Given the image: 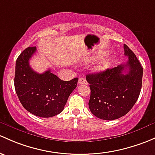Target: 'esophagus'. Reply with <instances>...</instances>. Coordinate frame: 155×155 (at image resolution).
I'll use <instances>...</instances> for the list:
<instances>
[{"instance_id":"34e87169","label":"esophagus","mask_w":155,"mask_h":155,"mask_svg":"<svg viewBox=\"0 0 155 155\" xmlns=\"http://www.w3.org/2000/svg\"><path fill=\"white\" fill-rule=\"evenodd\" d=\"M78 84H86L85 79H84V78H80V79H79V81H78Z\"/></svg>"}]
</instances>
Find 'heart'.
Returning <instances> with one entry per match:
<instances>
[{"mask_svg": "<svg viewBox=\"0 0 155 155\" xmlns=\"http://www.w3.org/2000/svg\"><path fill=\"white\" fill-rule=\"evenodd\" d=\"M108 65H109V60L108 59L103 60V61H101V62L99 63V64L97 66V71H104V70H105L107 67H108Z\"/></svg>", "mask_w": 155, "mask_h": 155, "instance_id": "1", "label": "heart"}]
</instances>
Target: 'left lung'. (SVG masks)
Here are the masks:
<instances>
[{
	"label": "left lung",
	"instance_id": "obj_1",
	"mask_svg": "<svg viewBox=\"0 0 155 155\" xmlns=\"http://www.w3.org/2000/svg\"><path fill=\"white\" fill-rule=\"evenodd\" d=\"M123 48L128 58L125 64L86 75L91 88L89 108L102 120H114L124 116L136 103L140 93L143 68L132 50L126 45Z\"/></svg>",
	"mask_w": 155,
	"mask_h": 155
}]
</instances>
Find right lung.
Returning <instances> with one entry per match:
<instances>
[{"mask_svg": "<svg viewBox=\"0 0 155 155\" xmlns=\"http://www.w3.org/2000/svg\"><path fill=\"white\" fill-rule=\"evenodd\" d=\"M36 47H29L19 55L15 63L14 84L23 107L40 117H52L61 113L79 78L63 81L50 70L38 73L30 68L29 61Z\"/></svg>", "mask_w": 155, "mask_h": 155, "instance_id": "1", "label": "right lung"}]
</instances>
